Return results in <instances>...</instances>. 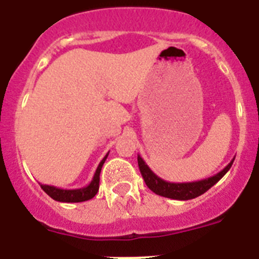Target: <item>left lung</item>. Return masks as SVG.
<instances>
[{
	"mask_svg": "<svg viewBox=\"0 0 259 259\" xmlns=\"http://www.w3.org/2000/svg\"><path fill=\"white\" fill-rule=\"evenodd\" d=\"M235 158L232 161L224 167L221 172L215 174L214 176H210L207 179L198 180V182H191V183H170L166 180L161 179L159 176L155 175L149 166L145 163L143 158L140 155H137V162H139V168L140 172L144 178V182L148 185V188L150 191L154 192L155 194H159L162 197L172 198V200H180V201H187L196 198L201 194H203L206 191H209L212 185H215L219 180L223 178L228 170L232 166Z\"/></svg>",
	"mask_w": 259,
	"mask_h": 259,
	"instance_id": "8db88e82",
	"label": "left lung"
}]
</instances>
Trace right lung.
I'll use <instances>...</instances> for the list:
<instances>
[{
	"label": "right lung",
	"mask_w": 259,
	"mask_h": 259,
	"mask_svg": "<svg viewBox=\"0 0 259 259\" xmlns=\"http://www.w3.org/2000/svg\"><path fill=\"white\" fill-rule=\"evenodd\" d=\"M107 155H109V153L102 158V161L97 166V170H96L92 180L87 187L77 189H62L57 188L54 185L47 184H40V187L48 196H50L53 200L59 201V202H83V201L91 200L97 194L98 188H100V174H101V168L104 166L105 161H106Z\"/></svg>",
	"instance_id": "add662e5"
}]
</instances>
